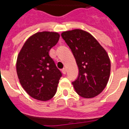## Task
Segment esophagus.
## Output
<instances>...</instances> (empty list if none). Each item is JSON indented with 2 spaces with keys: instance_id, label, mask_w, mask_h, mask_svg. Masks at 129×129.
I'll use <instances>...</instances> for the list:
<instances>
[{
  "instance_id": "esophagus-1",
  "label": "esophagus",
  "mask_w": 129,
  "mask_h": 129,
  "mask_svg": "<svg viewBox=\"0 0 129 129\" xmlns=\"http://www.w3.org/2000/svg\"><path fill=\"white\" fill-rule=\"evenodd\" d=\"M62 73L63 75H66V68H63L62 69Z\"/></svg>"
}]
</instances>
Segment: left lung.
I'll return each mask as SVG.
<instances>
[{
	"instance_id": "1",
	"label": "left lung",
	"mask_w": 129,
	"mask_h": 129,
	"mask_svg": "<svg viewBox=\"0 0 129 129\" xmlns=\"http://www.w3.org/2000/svg\"><path fill=\"white\" fill-rule=\"evenodd\" d=\"M70 47L79 68L73 85L79 96L92 98L102 92L108 84L111 61L105 49L89 32L75 29L61 33Z\"/></svg>"
}]
</instances>
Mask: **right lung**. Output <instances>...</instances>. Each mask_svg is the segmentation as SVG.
I'll return each instance as SVG.
<instances>
[{"mask_svg":"<svg viewBox=\"0 0 129 129\" xmlns=\"http://www.w3.org/2000/svg\"><path fill=\"white\" fill-rule=\"evenodd\" d=\"M59 37L58 32H37L27 39L18 54L16 73L20 84L35 100L48 101L56 92L62 75L49 52Z\"/></svg>","mask_w":129,"mask_h":129,"instance_id":"obj_1","label":"right lung"}]
</instances>
